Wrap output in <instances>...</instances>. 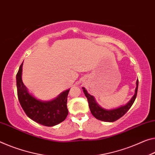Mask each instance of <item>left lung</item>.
Segmentation results:
<instances>
[{
  "label": "left lung",
  "mask_w": 155,
  "mask_h": 155,
  "mask_svg": "<svg viewBox=\"0 0 155 155\" xmlns=\"http://www.w3.org/2000/svg\"><path fill=\"white\" fill-rule=\"evenodd\" d=\"M138 84L139 81L137 79L136 82V89H135V92L133 97H132L130 101L127 103V104L125 105H122V106L117 107L115 109H111V110H107L105 108H103L100 105L97 104V101L93 96L88 94L87 90H85V87H82L83 92L87 97L88 104H89V107L93 116H94L96 119L100 120L102 121L105 122H113L118 120L120 118L122 117L128 111L129 109L130 108L132 104H134L135 99L137 97V90H138Z\"/></svg>",
  "instance_id": "8db88e82"
}]
</instances>
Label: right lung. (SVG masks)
<instances>
[{
	"instance_id": "add662e5",
	"label": "right lung",
	"mask_w": 155,
	"mask_h": 155,
	"mask_svg": "<svg viewBox=\"0 0 155 155\" xmlns=\"http://www.w3.org/2000/svg\"><path fill=\"white\" fill-rule=\"evenodd\" d=\"M23 64L16 74L17 94L22 108L29 119L45 126H54L64 121L68 114L67 100L70 89L61 92L55 99L41 101L29 92L22 81Z\"/></svg>"
}]
</instances>
